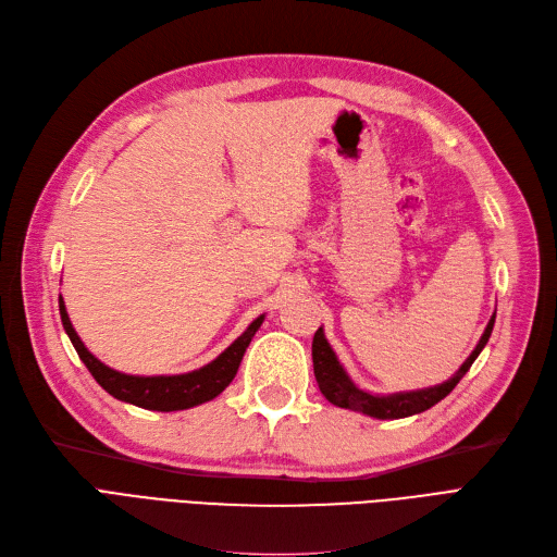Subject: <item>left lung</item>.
<instances>
[{"instance_id":"obj_1","label":"left lung","mask_w":557,"mask_h":557,"mask_svg":"<svg viewBox=\"0 0 557 557\" xmlns=\"http://www.w3.org/2000/svg\"><path fill=\"white\" fill-rule=\"evenodd\" d=\"M494 322H496V313L488 320L480 343L475 345V349L471 351L469 359L463 361V366L450 376L448 382H443L438 386H430V388H420V391H407V393H393V395H372L363 388L356 386L349 374L345 372V368L341 366L336 351L331 349L329 341L324 338L322 326L315 331L313 338V370H315V380L318 386L322 391V395L329 399L331 405L343 407V409H351V411H361L366 416L380 418V420H395V418H407L413 413H422L432 409L436 403H441L457 384L461 376L471 370L473 361L480 356V351L484 349V345L488 343V336L494 331Z\"/></svg>"}]
</instances>
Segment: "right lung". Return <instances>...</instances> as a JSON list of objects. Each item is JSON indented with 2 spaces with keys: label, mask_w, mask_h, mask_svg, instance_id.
Returning a JSON list of instances; mask_svg holds the SVG:
<instances>
[{
  "label": "right lung",
  "mask_w": 557,
  "mask_h": 557,
  "mask_svg": "<svg viewBox=\"0 0 557 557\" xmlns=\"http://www.w3.org/2000/svg\"><path fill=\"white\" fill-rule=\"evenodd\" d=\"M59 313L65 333L77 349L79 359L94 374V380L109 393L114 395L121 403H129L141 409L150 411H183L191 409L196 405H203L214 399L221 391H224L237 374V368L242 363V356L247 351L256 331L260 329L264 315L256 318L249 329L242 333V336L228 347L221 351L216 359L203 368L185 372V374H160V376H137V374H125L114 368L104 366L98 361L96 356L84 347L79 341L77 331L71 324L69 313H65V304L59 297Z\"/></svg>",
  "instance_id": "right-lung-1"
}]
</instances>
